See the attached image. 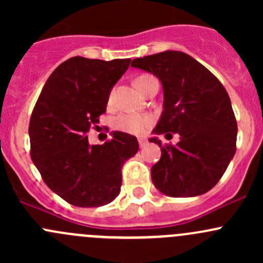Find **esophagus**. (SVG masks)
<instances>
[{
	"label": "esophagus",
	"mask_w": 263,
	"mask_h": 263,
	"mask_svg": "<svg viewBox=\"0 0 263 263\" xmlns=\"http://www.w3.org/2000/svg\"><path fill=\"white\" fill-rule=\"evenodd\" d=\"M139 144H140V147H145L147 145V141L145 139H139Z\"/></svg>",
	"instance_id": "1"
}]
</instances>
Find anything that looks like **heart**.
I'll return each mask as SVG.
<instances>
[{
    "mask_svg": "<svg viewBox=\"0 0 263 263\" xmlns=\"http://www.w3.org/2000/svg\"><path fill=\"white\" fill-rule=\"evenodd\" d=\"M150 78L147 75L139 76V78L135 80V84L137 85L141 81H144L145 79ZM113 94L110 95V100H112ZM154 118L153 116L148 115H137V113H122V115L117 116L115 118V127L118 131L126 132V134L131 135H141L148 128V127L153 124Z\"/></svg>",
    "mask_w": 263,
    "mask_h": 263,
    "instance_id": "obj_1",
    "label": "heart"
}]
</instances>
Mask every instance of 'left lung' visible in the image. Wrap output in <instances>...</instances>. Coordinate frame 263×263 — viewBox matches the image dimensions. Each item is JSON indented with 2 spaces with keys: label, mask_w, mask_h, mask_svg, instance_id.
Returning a JSON list of instances; mask_svg holds the SVG:
<instances>
[{
  "label": "left lung",
  "mask_w": 263,
  "mask_h": 263,
  "mask_svg": "<svg viewBox=\"0 0 263 263\" xmlns=\"http://www.w3.org/2000/svg\"><path fill=\"white\" fill-rule=\"evenodd\" d=\"M132 67L153 73L163 86V112L148 141L160 146L151 168L154 185L169 197H195L220 181L235 154L237 121L221 82L179 50L136 58ZM180 136L163 148L156 134Z\"/></svg>",
  "instance_id": "obj_1"
}]
</instances>
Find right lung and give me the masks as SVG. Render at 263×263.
I'll list each match as a JSON object with an SVG mask.
<instances>
[{
	"label": "right lung",
	"mask_w": 263,
	"mask_h": 263,
	"mask_svg": "<svg viewBox=\"0 0 263 263\" xmlns=\"http://www.w3.org/2000/svg\"><path fill=\"white\" fill-rule=\"evenodd\" d=\"M129 62L65 61L44 84L31 113V160L50 190L78 208L112 202L121 191L122 165L139 150L136 137L124 132H112L103 145H90L86 136Z\"/></svg>",
	"instance_id": "obj_1"
}]
</instances>
